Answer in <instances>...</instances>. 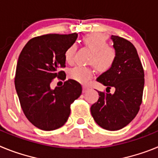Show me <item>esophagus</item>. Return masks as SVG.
<instances>
[{
  "label": "esophagus",
  "mask_w": 158,
  "mask_h": 158,
  "mask_svg": "<svg viewBox=\"0 0 158 158\" xmlns=\"http://www.w3.org/2000/svg\"><path fill=\"white\" fill-rule=\"evenodd\" d=\"M82 91H83V93H86L87 92V90L89 89V87L88 86H85V85H84L83 87H82Z\"/></svg>",
  "instance_id": "esophagus-1"
}]
</instances>
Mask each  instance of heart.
Returning <instances> with one entry per match:
<instances>
[{
  "label": "heart",
  "mask_w": 158,
  "mask_h": 158,
  "mask_svg": "<svg viewBox=\"0 0 158 158\" xmlns=\"http://www.w3.org/2000/svg\"><path fill=\"white\" fill-rule=\"evenodd\" d=\"M83 44L92 51L89 63L93 64L100 72L109 70L115 65L117 59V51L109 46L108 40L105 35L99 33H90L83 38ZM76 46L72 44L65 51V59L72 64L74 60ZM93 69L89 66H78L69 71V77L80 83H86L93 76Z\"/></svg>",
  "instance_id": "heart-1"
}]
</instances>
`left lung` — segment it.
I'll return each instance as SVG.
<instances>
[{"mask_svg":"<svg viewBox=\"0 0 158 158\" xmlns=\"http://www.w3.org/2000/svg\"><path fill=\"white\" fill-rule=\"evenodd\" d=\"M117 59L111 69L100 75L96 81L107 86L99 92L97 102L91 107L94 120L107 131L120 130L136 116L142 101L144 89V69L135 46L123 38L111 35Z\"/></svg>","mask_w":158,"mask_h":158,"instance_id":"left-lung-1","label":"left lung"}]
</instances>
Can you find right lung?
Masks as SVG:
<instances>
[{
	"label": "right lung",
	"instance_id": "right-lung-1",
	"mask_svg": "<svg viewBox=\"0 0 158 158\" xmlns=\"http://www.w3.org/2000/svg\"><path fill=\"white\" fill-rule=\"evenodd\" d=\"M77 33L48 34L32 38L18 58L15 87L25 116L35 127L54 131L65 123L70 105L81 96L80 83L69 79L52 89L54 78L65 80V51L73 44Z\"/></svg>",
	"mask_w": 158,
	"mask_h": 158
}]
</instances>
